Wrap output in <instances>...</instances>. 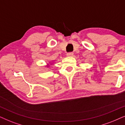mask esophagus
<instances>
[{"mask_svg": "<svg viewBox=\"0 0 125 125\" xmlns=\"http://www.w3.org/2000/svg\"><path fill=\"white\" fill-rule=\"evenodd\" d=\"M73 55H74L73 52H69L67 54V56H73Z\"/></svg>", "mask_w": 125, "mask_h": 125, "instance_id": "1", "label": "esophagus"}]
</instances>
